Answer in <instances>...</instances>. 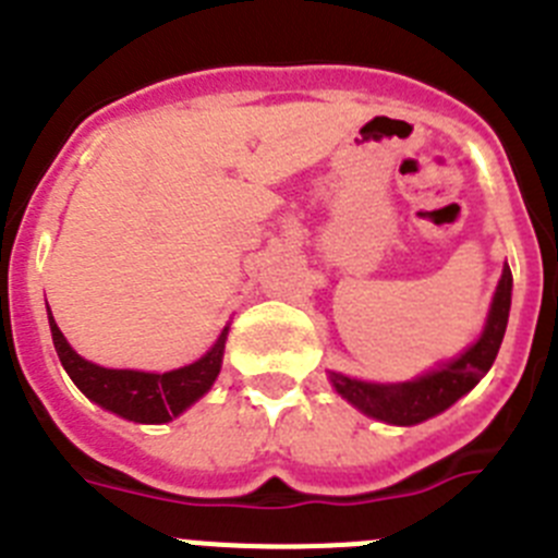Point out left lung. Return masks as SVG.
Wrapping results in <instances>:
<instances>
[{
	"mask_svg": "<svg viewBox=\"0 0 558 558\" xmlns=\"http://www.w3.org/2000/svg\"><path fill=\"white\" fill-rule=\"evenodd\" d=\"M511 307V268L506 265L497 284L495 302H492L486 329L475 347H470L458 360L413 383H399V386H374V383H360V379L343 377V374H329L335 391L349 399L354 408H360L368 416L388 422V425H418L436 413L447 411L452 402L477 386L483 374L489 372L500 352L506 324H509Z\"/></svg>",
	"mask_w": 558,
	"mask_h": 558,
	"instance_id": "left-lung-1",
	"label": "left lung"
}]
</instances>
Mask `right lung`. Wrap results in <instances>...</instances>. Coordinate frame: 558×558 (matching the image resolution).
I'll return each instance as SVG.
<instances>
[{"instance_id":"add662e5","label":"right lung","mask_w":558,"mask_h":558,"mask_svg":"<svg viewBox=\"0 0 558 558\" xmlns=\"http://www.w3.org/2000/svg\"><path fill=\"white\" fill-rule=\"evenodd\" d=\"M49 329H52V343H56V352L61 357V366L66 368L72 383L106 411L131 418V422H142V425L170 422L181 411H186L195 399L204 397L218 377L226 347L223 329L218 343L190 366L167 374H147L131 372V368H102L83 360L66 343L52 313H49Z\"/></svg>"}]
</instances>
